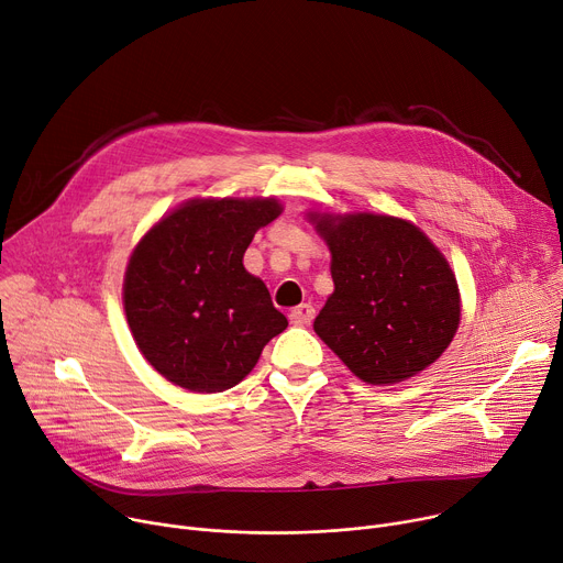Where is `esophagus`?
Wrapping results in <instances>:
<instances>
[{"label": "esophagus", "instance_id": "esophagus-1", "mask_svg": "<svg viewBox=\"0 0 563 563\" xmlns=\"http://www.w3.org/2000/svg\"><path fill=\"white\" fill-rule=\"evenodd\" d=\"M314 317H317V310L312 308L310 302H302V305H298V308H294V310L289 312L291 323H294V325H300V328H308V325L314 321Z\"/></svg>", "mask_w": 563, "mask_h": 563}]
</instances>
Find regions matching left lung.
<instances>
[{"mask_svg":"<svg viewBox=\"0 0 563 563\" xmlns=\"http://www.w3.org/2000/svg\"><path fill=\"white\" fill-rule=\"evenodd\" d=\"M314 222L334 280L314 332L368 384H395L433 364L460 323L444 255L406 220L356 213Z\"/></svg>","mask_w":563,"mask_h":563,"instance_id":"1","label":"left lung"}]
</instances>
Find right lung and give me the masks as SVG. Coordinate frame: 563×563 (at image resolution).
Wrapping results in <instances>:
<instances>
[{
    "instance_id": "obj_1",
    "label": "right lung",
    "mask_w": 563,
    "mask_h": 563,
    "mask_svg": "<svg viewBox=\"0 0 563 563\" xmlns=\"http://www.w3.org/2000/svg\"><path fill=\"white\" fill-rule=\"evenodd\" d=\"M278 216L276 199H192L134 249L125 317L168 382L195 393L233 388L287 328L265 283L242 265L255 231Z\"/></svg>"
}]
</instances>
